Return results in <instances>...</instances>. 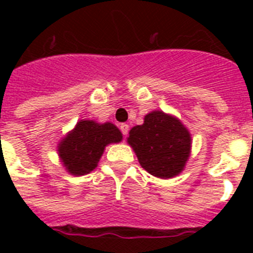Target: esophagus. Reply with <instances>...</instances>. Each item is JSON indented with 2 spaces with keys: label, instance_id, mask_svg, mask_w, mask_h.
<instances>
[{
  "label": "esophagus",
  "instance_id": "34e87169",
  "mask_svg": "<svg viewBox=\"0 0 253 253\" xmlns=\"http://www.w3.org/2000/svg\"><path fill=\"white\" fill-rule=\"evenodd\" d=\"M119 128H121V131H122V134L125 135V136L128 134V125H127V123H122V125L119 126Z\"/></svg>",
  "mask_w": 253,
  "mask_h": 253
}]
</instances>
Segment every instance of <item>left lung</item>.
<instances>
[{
  "label": "left lung",
  "instance_id": "8db88e82",
  "mask_svg": "<svg viewBox=\"0 0 253 253\" xmlns=\"http://www.w3.org/2000/svg\"><path fill=\"white\" fill-rule=\"evenodd\" d=\"M127 143L139 164L159 178H172L184 170L192 152V135L174 115L154 110L143 125L134 126Z\"/></svg>",
  "mask_w": 253,
  "mask_h": 253
}]
</instances>
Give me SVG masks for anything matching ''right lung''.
<instances>
[{"mask_svg":"<svg viewBox=\"0 0 253 253\" xmlns=\"http://www.w3.org/2000/svg\"><path fill=\"white\" fill-rule=\"evenodd\" d=\"M122 132L113 123L81 119L59 142L57 154L69 174L84 176L97 168L105 148L122 142Z\"/></svg>","mask_w":253,"mask_h":253,"instance_id":"right-lung-1","label":"right lung"}]
</instances>
